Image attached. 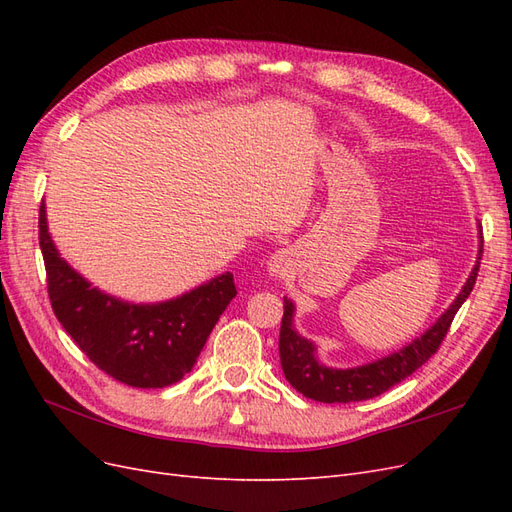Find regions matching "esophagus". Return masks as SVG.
<instances>
[{
    "label": "esophagus",
    "instance_id": "esophagus-1",
    "mask_svg": "<svg viewBox=\"0 0 512 512\" xmlns=\"http://www.w3.org/2000/svg\"><path fill=\"white\" fill-rule=\"evenodd\" d=\"M290 267H292V258H290L288 250H277L267 260V269L275 277H284L290 271Z\"/></svg>",
    "mask_w": 512,
    "mask_h": 512
}]
</instances>
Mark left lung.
<instances>
[{"label": "left lung", "mask_w": 512, "mask_h": 512, "mask_svg": "<svg viewBox=\"0 0 512 512\" xmlns=\"http://www.w3.org/2000/svg\"><path fill=\"white\" fill-rule=\"evenodd\" d=\"M483 256V232L478 224V258L472 267L466 284L459 290L455 301L444 309V314L431 324L421 335L412 339L410 344L391 354L382 356L365 365L356 367H327L318 361V348L294 329V303L284 297V318L280 329V359L286 380L309 399L322 401V404H350V401L371 399L391 386L408 378L410 374L427 363L438 352L442 339L446 337L448 327L459 312V307L470 297L476 284V275Z\"/></svg>", "instance_id": "1"}]
</instances>
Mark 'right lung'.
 Returning <instances> with one entry per match:
<instances>
[{
  "instance_id": "add662e5",
  "label": "right lung",
  "mask_w": 512,
  "mask_h": 512,
  "mask_svg": "<svg viewBox=\"0 0 512 512\" xmlns=\"http://www.w3.org/2000/svg\"><path fill=\"white\" fill-rule=\"evenodd\" d=\"M40 250L53 312L91 361L136 389H164L192 371L237 288L232 273L160 303L121 301L74 271L49 235L40 207Z\"/></svg>"
}]
</instances>
